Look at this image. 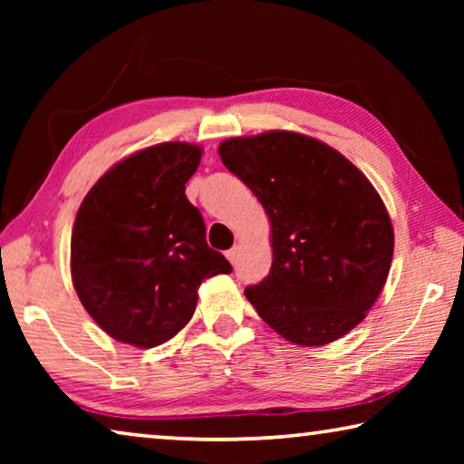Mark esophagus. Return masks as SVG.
I'll list each match as a JSON object with an SVG mask.
<instances>
[{
    "instance_id": "1",
    "label": "esophagus",
    "mask_w": 464,
    "mask_h": 464,
    "mask_svg": "<svg viewBox=\"0 0 464 464\" xmlns=\"http://www.w3.org/2000/svg\"><path fill=\"white\" fill-rule=\"evenodd\" d=\"M237 254H239V249H237V247L229 249V251H227V260H229L231 264H235V262H237Z\"/></svg>"
}]
</instances>
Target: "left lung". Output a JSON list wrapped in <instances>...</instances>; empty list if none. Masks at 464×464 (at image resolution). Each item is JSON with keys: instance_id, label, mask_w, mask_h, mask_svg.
<instances>
[{"instance_id": "obj_1", "label": "left lung", "mask_w": 464, "mask_h": 464, "mask_svg": "<svg viewBox=\"0 0 464 464\" xmlns=\"http://www.w3.org/2000/svg\"><path fill=\"white\" fill-rule=\"evenodd\" d=\"M218 155L270 218L272 268L246 288L247 301L296 345L340 340L389 276L395 235L379 192L340 151L301 132L233 137Z\"/></svg>"}]
</instances>
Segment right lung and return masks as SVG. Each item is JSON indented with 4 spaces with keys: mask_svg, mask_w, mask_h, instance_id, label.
Returning <instances> with one entry per match:
<instances>
[{
    "mask_svg": "<svg viewBox=\"0 0 464 464\" xmlns=\"http://www.w3.org/2000/svg\"><path fill=\"white\" fill-rule=\"evenodd\" d=\"M202 149L160 143L110 168L77 210L72 278L85 311L122 343L155 348L192 319L198 286L231 264L207 243L186 182Z\"/></svg>",
    "mask_w": 464,
    "mask_h": 464,
    "instance_id": "obj_1",
    "label": "right lung"
}]
</instances>
